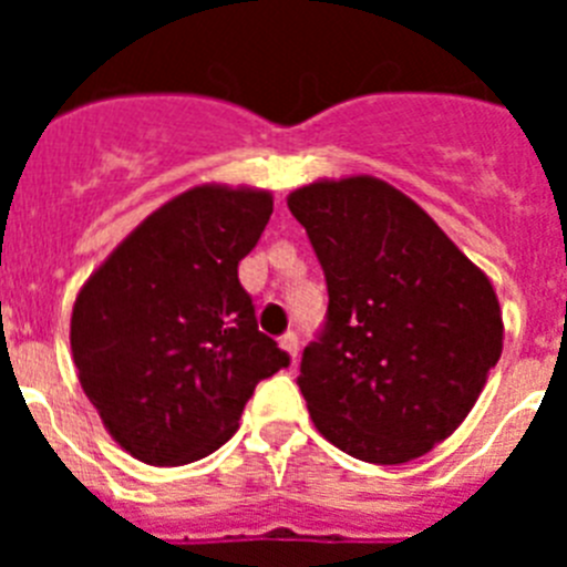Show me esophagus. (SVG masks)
I'll use <instances>...</instances> for the list:
<instances>
[{"label":"esophagus","mask_w":567,"mask_h":567,"mask_svg":"<svg viewBox=\"0 0 567 567\" xmlns=\"http://www.w3.org/2000/svg\"><path fill=\"white\" fill-rule=\"evenodd\" d=\"M280 349H284V352H289V358H292V360H298V349H300L298 334H295V332L280 334Z\"/></svg>","instance_id":"34e87169"}]
</instances>
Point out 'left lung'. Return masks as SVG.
Segmentation results:
<instances>
[{
    "label": "left lung",
    "instance_id": "left-lung-1",
    "mask_svg": "<svg viewBox=\"0 0 567 567\" xmlns=\"http://www.w3.org/2000/svg\"><path fill=\"white\" fill-rule=\"evenodd\" d=\"M327 278L323 327L300 358L318 432L363 463L443 443L503 352L491 280L400 189L358 175L289 195Z\"/></svg>",
    "mask_w": 567,
    "mask_h": 567
}]
</instances>
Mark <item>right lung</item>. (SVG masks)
<instances>
[{
    "instance_id": "obj_1",
    "label": "right lung",
    "mask_w": 567,
    "mask_h": 567,
    "mask_svg": "<svg viewBox=\"0 0 567 567\" xmlns=\"http://www.w3.org/2000/svg\"><path fill=\"white\" fill-rule=\"evenodd\" d=\"M272 215L260 189L195 187L155 209L79 292L70 349L118 445L150 465L221 449L289 354L258 329L238 264Z\"/></svg>"
}]
</instances>
